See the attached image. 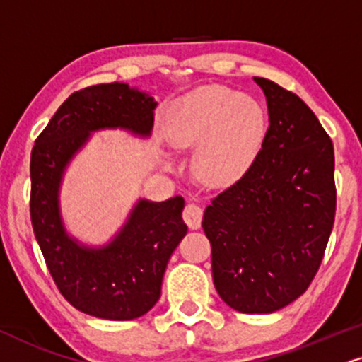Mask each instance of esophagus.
Listing matches in <instances>:
<instances>
[{
    "mask_svg": "<svg viewBox=\"0 0 362 362\" xmlns=\"http://www.w3.org/2000/svg\"><path fill=\"white\" fill-rule=\"evenodd\" d=\"M182 220H185L186 225L189 226L191 230H198L202 226L203 220V209L198 206V204H186L185 209H182Z\"/></svg>",
    "mask_w": 362,
    "mask_h": 362,
    "instance_id": "esophagus-1",
    "label": "esophagus"
}]
</instances>
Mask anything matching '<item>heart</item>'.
Here are the masks:
<instances>
[{"label":"heart","mask_w":362,"mask_h":362,"mask_svg":"<svg viewBox=\"0 0 362 362\" xmlns=\"http://www.w3.org/2000/svg\"><path fill=\"white\" fill-rule=\"evenodd\" d=\"M267 115L260 102L225 86H202L169 112L166 136L176 147H195L194 169L209 186L235 185L260 154Z\"/></svg>","instance_id":"b5f03b06"}]
</instances>
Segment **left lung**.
<instances>
[{"label":"left lung","mask_w":362,"mask_h":362,"mask_svg":"<svg viewBox=\"0 0 362 362\" xmlns=\"http://www.w3.org/2000/svg\"><path fill=\"white\" fill-rule=\"evenodd\" d=\"M269 122L250 171L204 209L213 282L226 305L270 314L309 287L322 262L334 216V146L296 93L253 77Z\"/></svg>","instance_id":"left-lung-1"}]
</instances>
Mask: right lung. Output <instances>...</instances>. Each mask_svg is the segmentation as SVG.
<instances>
[{
  "label": "right lung",
  "instance_id": "obj_1",
  "mask_svg": "<svg viewBox=\"0 0 362 362\" xmlns=\"http://www.w3.org/2000/svg\"><path fill=\"white\" fill-rule=\"evenodd\" d=\"M156 105L153 95L129 83L87 87L58 107L31 151L30 215L35 238L62 296L93 317L132 320L156 305L169 258L188 233L182 221L185 199L139 198L117 233L105 245L92 247L65 228L62 181L93 132L122 129L149 137Z\"/></svg>",
  "mask_w": 362,
  "mask_h": 362
}]
</instances>
